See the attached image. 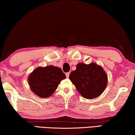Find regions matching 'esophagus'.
Returning <instances> with one entry per match:
<instances>
[{"label": "esophagus", "instance_id": "obj_1", "mask_svg": "<svg viewBox=\"0 0 135 135\" xmlns=\"http://www.w3.org/2000/svg\"><path fill=\"white\" fill-rule=\"evenodd\" d=\"M69 74H70V73H69V72H67V73H66V78H69Z\"/></svg>", "mask_w": 135, "mask_h": 135}]
</instances>
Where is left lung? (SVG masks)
Returning <instances> with one entry per match:
<instances>
[{
  "instance_id": "8db88e82",
  "label": "left lung",
  "mask_w": 135,
  "mask_h": 135,
  "mask_svg": "<svg viewBox=\"0 0 135 135\" xmlns=\"http://www.w3.org/2000/svg\"><path fill=\"white\" fill-rule=\"evenodd\" d=\"M69 79L81 96L88 99L100 96L108 84L107 73L101 66L95 63L77 64L76 70L69 75Z\"/></svg>"
}]
</instances>
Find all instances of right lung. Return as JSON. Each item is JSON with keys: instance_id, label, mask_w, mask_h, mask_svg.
I'll list each match as a JSON object with an SVG mask.
<instances>
[{"instance_id": "right-lung-1", "label": "right lung", "mask_w": 135, "mask_h": 135, "mask_svg": "<svg viewBox=\"0 0 135 135\" xmlns=\"http://www.w3.org/2000/svg\"><path fill=\"white\" fill-rule=\"evenodd\" d=\"M65 78V74L60 68L50 65L36 68L27 79L33 93L40 98H47L51 96L60 81Z\"/></svg>"}]
</instances>
